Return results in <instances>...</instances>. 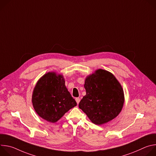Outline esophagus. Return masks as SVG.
I'll use <instances>...</instances> for the list:
<instances>
[{"label": "esophagus", "mask_w": 156, "mask_h": 156, "mask_svg": "<svg viewBox=\"0 0 156 156\" xmlns=\"http://www.w3.org/2000/svg\"><path fill=\"white\" fill-rule=\"evenodd\" d=\"M75 100H76V101L77 104H79V102H80V99L79 98H76L75 99Z\"/></svg>", "instance_id": "34e87169"}]
</instances>
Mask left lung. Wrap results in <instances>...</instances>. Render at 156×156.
Instances as JSON below:
<instances>
[{"label": "left lung", "instance_id": "1", "mask_svg": "<svg viewBox=\"0 0 156 156\" xmlns=\"http://www.w3.org/2000/svg\"><path fill=\"white\" fill-rule=\"evenodd\" d=\"M86 94L79 108L96 125H102L115 119L124 104L123 88L110 72L98 69L86 77L84 84Z\"/></svg>", "mask_w": 156, "mask_h": 156}]
</instances>
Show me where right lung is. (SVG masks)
I'll use <instances>...</instances> for the list:
<instances>
[{"label": "right lung", "mask_w": 156, "mask_h": 156, "mask_svg": "<svg viewBox=\"0 0 156 156\" xmlns=\"http://www.w3.org/2000/svg\"><path fill=\"white\" fill-rule=\"evenodd\" d=\"M36 112L42 119L55 123L76 105L65 85L62 75L48 72L37 82L32 95Z\"/></svg>", "instance_id": "obj_1"}]
</instances>
